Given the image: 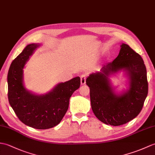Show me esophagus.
Segmentation results:
<instances>
[{
  "instance_id": "esophagus-1",
  "label": "esophagus",
  "mask_w": 155,
  "mask_h": 155,
  "mask_svg": "<svg viewBox=\"0 0 155 155\" xmlns=\"http://www.w3.org/2000/svg\"><path fill=\"white\" fill-rule=\"evenodd\" d=\"M86 74H82L81 77V82L82 85H83L86 83Z\"/></svg>"
}]
</instances>
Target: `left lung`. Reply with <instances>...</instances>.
<instances>
[{
  "mask_svg": "<svg viewBox=\"0 0 155 155\" xmlns=\"http://www.w3.org/2000/svg\"><path fill=\"white\" fill-rule=\"evenodd\" d=\"M122 69L128 72L130 87L124 94L117 96L110 86L108 76ZM86 82L90 87L93 112L100 121L113 126L127 124L137 116L148 94L144 61L139 53L125 44L112 62L104 65L100 72L90 74Z\"/></svg>",
  "mask_w": 155,
  "mask_h": 155,
  "instance_id": "left-lung-1",
  "label": "left lung"
}]
</instances>
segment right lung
Masks as SVG:
<instances>
[{
  "label": "right lung",
  "instance_id": "1",
  "mask_svg": "<svg viewBox=\"0 0 155 155\" xmlns=\"http://www.w3.org/2000/svg\"><path fill=\"white\" fill-rule=\"evenodd\" d=\"M38 44L28 45L10 64L8 73V98L19 120L28 126L47 129L58 125L69 107V99L81 85L79 77L59 83L45 95H35L23 85V68Z\"/></svg>",
  "mask_w": 155,
  "mask_h": 155
}]
</instances>
